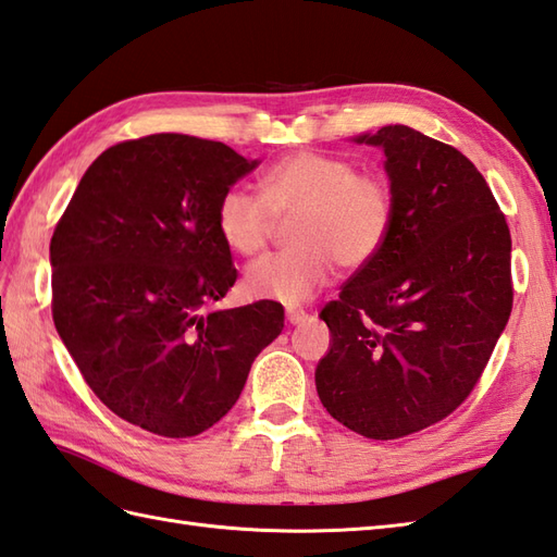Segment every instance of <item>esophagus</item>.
<instances>
[{"label": "esophagus", "instance_id": "1", "mask_svg": "<svg viewBox=\"0 0 557 557\" xmlns=\"http://www.w3.org/2000/svg\"><path fill=\"white\" fill-rule=\"evenodd\" d=\"M306 318H309V313H306L304 309H287V321H289L292 325H299V323H304Z\"/></svg>", "mask_w": 557, "mask_h": 557}]
</instances>
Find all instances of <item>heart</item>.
Listing matches in <instances>:
<instances>
[{
	"label": "heart",
	"mask_w": 557,
	"mask_h": 557,
	"mask_svg": "<svg viewBox=\"0 0 557 557\" xmlns=\"http://www.w3.org/2000/svg\"><path fill=\"white\" fill-rule=\"evenodd\" d=\"M258 196L230 186L218 200V230L232 251L256 256L272 242L280 220H292V248L270 253L246 270V289L258 299L299 304L321 289L335 270H361L383 251L393 230L389 184L357 172L347 158L297 150L263 174Z\"/></svg>",
	"instance_id": "1"
}]
</instances>
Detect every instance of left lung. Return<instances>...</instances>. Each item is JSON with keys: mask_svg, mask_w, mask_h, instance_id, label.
Masks as SVG:
<instances>
[{"mask_svg": "<svg viewBox=\"0 0 557 557\" xmlns=\"http://www.w3.org/2000/svg\"><path fill=\"white\" fill-rule=\"evenodd\" d=\"M357 144L383 148L395 220L321 311L333 345L315 387L347 429L395 441L449 417L479 383L512 311V239L457 148L401 124Z\"/></svg>", "mask_w": 557, "mask_h": 557, "instance_id": "left-lung-1", "label": "left lung"}]
</instances>
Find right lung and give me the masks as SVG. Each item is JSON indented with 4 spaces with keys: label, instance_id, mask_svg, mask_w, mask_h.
Listing matches in <instances>:
<instances>
[{
    "label": "right lung",
    "instance_id": "right-lung-1",
    "mask_svg": "<svg viewBox=\"0 0 557 557\" xmlns=\"http://www.w3.org/2000/svg\"><path fill=\"white\" fill-rule=\"evenodd\" d=\"M256 164L184 134L122 140L90 164L57 222V333L102 405L144 431H208L285 327L277 301L210 311L236 282L218 200Z\"/></svg>",
    "mask_w": 557,
    "mask_h": 557
}]
</instances>
